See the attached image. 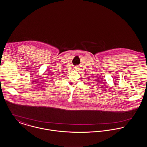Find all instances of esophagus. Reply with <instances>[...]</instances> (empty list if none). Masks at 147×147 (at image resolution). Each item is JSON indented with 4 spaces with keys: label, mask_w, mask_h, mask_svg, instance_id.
<instances>
[{
    "label": "esophagus",
    "mask_w": 147,
    "mask_h": 147,
    "mask_svg": "<svg viewBox=\"0 0 147 147\" xmlns=\"http://www.w3.org/2000/svg\"><path fill=\"white\" fill-rule=\"evenodd\" d=\"M74 69H76V70H77V69H78V66H76L75 67H74Z\"/></svg>",
    "instance_id": "esophagus-1"
}]
</instances>
